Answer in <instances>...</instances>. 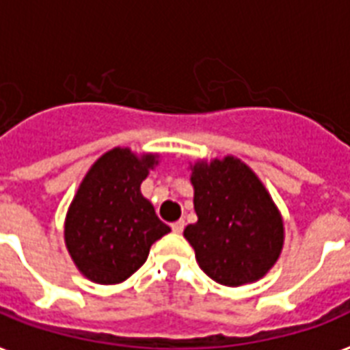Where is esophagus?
Masks as SVG:
<instances>
[{"label": "esophagus", "mask_w": 350, "mask_h": 350, "mask_svg": "<svg viewBox=\"0 0 350 350\" xmlns=\"http://www.w3.org/2000/svg\"><path fill=\"white\" fill-rule=\"evenodd\" d=\"M172 227V230H174L176 234H181L183 232V229H185V221L183 219H180V221H174V224L170 225Z\"/></svg>", "instance_id": "esophagus-1"}]
</instances>
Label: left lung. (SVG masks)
I'll use <instances>...</instances> for the list:
<instances>
[{
	"label": "left lung",
	"mask_w": 350,
	"mask_h": 350,
	"mask_svg": "<svg viewBox=\"0 0 350 350\" xmlns=\"http://www.w3.org/2000/svg\"><path fill=\"white\" fill-rule=\"evenodd\" d=\"M191 170L198 221L183 236L202 271L227 287L265 276L282 252L283 221L260 178L234 156Z\"/></svg>",
	"instance_id": "left-lung-1"
}]
</instances>
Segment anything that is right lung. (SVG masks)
<instances>
[{
    "label": "right lung",
    "instance_id": "right-lung-1",
    "mask_svg": "<svg viewBox=\"0 0 350 350\" xmlns=\"http://www.w3.org/2000/svg\"><path fill=\"white\" fill-rule=\"evenodd\" d=\"M158 154L131 148L105 152L85 174L65 219L68 254L85 278L100 285L125 282L145 263L150 245L170 232L139 187Z\"/></svg>",
    "mask_w": 350,
    "mask_h": 350
}]
</instances>
